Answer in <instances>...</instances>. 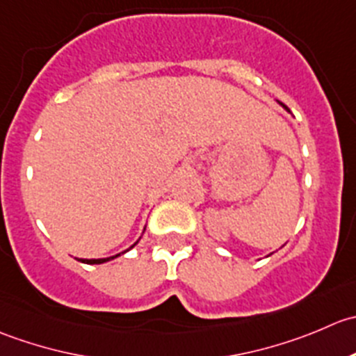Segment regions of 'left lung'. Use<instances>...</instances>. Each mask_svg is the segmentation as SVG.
I'll list each match as a JSON object with an SVG mask.
<instances>
[{
  "mask_svg": "<svg viewBox=\"0 0 356 356\" xmlns=\"http://www.w3.org/2000/svg\"><path fill=\"white\" fill-rule=\"evenodd\" d=\"M279 104H280V105H282V107H284V108H286V111H287V112H291V111H289V108H287V105H284V104H282V102H279Z\"/></svg>",
  "mask_w": 356,
  "mask_h": 356,
  "instance_id": "8db88e82",
  "label": "left lung"
}]
</instances>
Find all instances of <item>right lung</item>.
<instances>
[{
	"mask_svg": "<svg viewBox=\"0 0 356 356\" xmlns=\"http://www.w3.org/2000/svg\"><path fill=\"white\" fill-rule=\"evenodd\" d=\"M136 245V242L135 244L131 245V248H135ZM129 248V249H131ZM126 252V251H124ZM122 254V252H121ZM121 254H115V256H111V258H100V259H79V261H83V263H86V265H100V263H105V261H111V259H114V258H118V256H121Z\"/></svg>",
	"mask_w": 356,
	"mask_h": 356,
	"instance_id": "obj_1",
	"label": "right lung"
}]
</instances>
